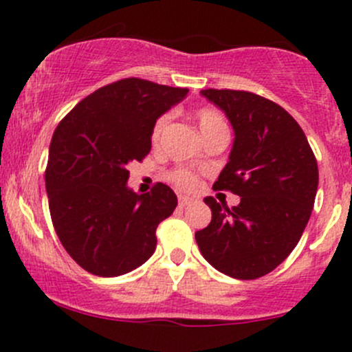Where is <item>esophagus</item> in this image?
<instances>
[{
  "label": "esophagus",
  "mask_w": 352,
  "mask_h": 352,
  "mask_svg": "<svg viewBox=\"0 0 352 352\" xmlns=\"http://www.w3.org/2000/svg\"><path fill=\"white\" fill-rule=\"evenodd\" d=\"M192 202H194L192 197H187V196H180L179 197V206H180V208H186V206L192 204Z\"/></svg>",
  "instance_id": "esophagus-1"
}]
</instances>
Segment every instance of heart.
Returning a JSON list of instances; mask_svg holds the SVG:
<instances>
[{
  "mask_svg": "<svg viewBox=\"0 0 352 352\" xmlns=\"http://www.w3.org/2000/svg\"><path fill=\"white\" fill-rule=\"evenodd\" d=\"M199 127L202 131V136L208 138L209 134L216 133L219 129H226V122L216 110L212 109H201L196 113ZM166 124H168V116H160L155 120L153 127H151V143L156 144L162 138L163 131H165ZM168 180L180 190H194L199 186V179L194 172L187 168H173L168 172Z\"/></svg>",
  "mask_w": 352,
  "mask_h": 352,
  "instance_id": "1",
  "label": "heart"
}]
</instances>
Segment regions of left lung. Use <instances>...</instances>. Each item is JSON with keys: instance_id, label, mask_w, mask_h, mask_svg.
Wrapping results in <instances>:
<instances>
[{"instance_id": "left-lung-1", "label": "left lung", "mask_w": 352, "mask_h": 352, "mask_svg": "<svg viewBox=\"0 0 352 352\" xmlns=\"http://www.w3.org/2000/svg\"><path fill=\"white\" fill-rule=\"evenodd\" d=\"M232 122L235 143L214 190L240 196L228 208L206 197L211 223L196 232L199 250L223 274L257 279L300 242L318 187L317 158L300 124L281 105L243 90H202Z\"/></svg>"}]
</instances>
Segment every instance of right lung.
I'll return each instance as SVG.
<instances>
[{
	"mask_svg": "<svg viewBox=\"0 0 352 352\" xmlns=\"http://www.w3.org/2000/svg\"><path fill=\"white\" fill-rule=\"evenodd\" d=\"M187 91L124 78L83 98L56 127L45 168L49 211L63 247L90 274H126L153 255L156 228L177 196L162 182L133 192L126 166L150 153L155 120Z\"/></svg>",
	"mask_w": 352,
	"mask_h": 352,
	"instance_id": "add662e5",
	"label": "right lung"
}]
</instances>
